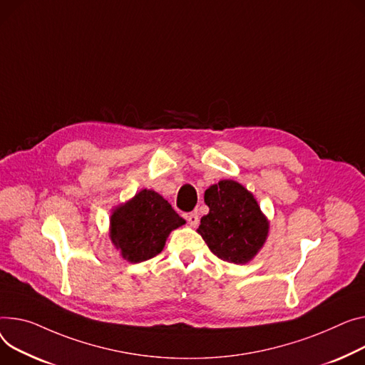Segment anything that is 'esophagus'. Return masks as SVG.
I'll use <instances>...</instances> for the list:
<instances>
[{
	"mask_svg": "<svg viewBox=\"0 0 365 365\" xmlns=\"http://www.w3.org/2000/svg\"><path fill=\"white\" fill-rule=\"evenodd\" d=\"M186 220L192 227H197L200 223V215L197 212H190L186 215Z\"/></svg>",
	"mask_w": 365,
	"mask_h": 365,
	"instance_id": "34e87169",
	"label": "esophagus"
}]
</instances>
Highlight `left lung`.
Listing matches in <instances>:
<instances>
[{"label":"left lung","instance_id":"left-lung-1","mask_svg":"<svg viewBox=\"0 0 365 365\" xmlns=\"http://www.w3.org/2000/svg\"><path fill=\"white\" fill-rule=\"evenodd\" d=\"M204 201L210 212L198 233L211 252L227 262H250L269 236V220L252 193L235 180H220L205 190Z\"/></svg>","mask_w":365,"mask_h":365}]
</instances>
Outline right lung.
<instances>
[{
	"mask_svg": "<svg viewBox=\"0 0 365 365\" xmlns=\"http://www.w3.org/2000/svg\"><path fill=\"white\" fill-rule=\"evenodd\" d=\"M185 223L160 193L142 189L113 210L110 237L125 259L142 262L158 255L170 232Z\"/></svg>",
	"mask_w": 365,
	"mask_h": 365,
	"instance_id": "obj_1",
	"label": "right lung"
}]
</instances>
